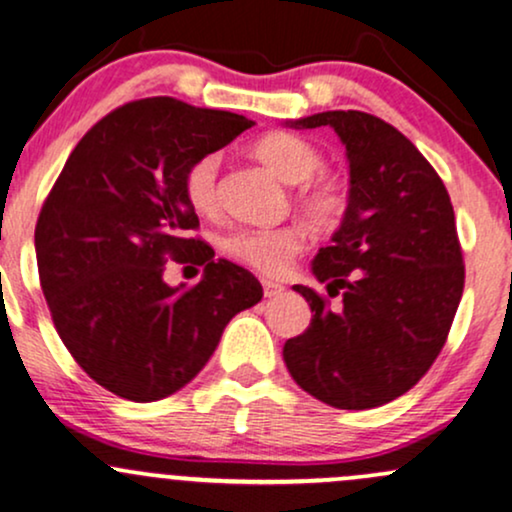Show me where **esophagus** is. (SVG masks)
Listing matches in <instances>:
<instances>
[{
  "label": "esophagus",
  "instance_id": "obj_1",
  "mask_svg": "<svg viewBox=\"0 0 512 512\" xmlns=\"http://www.w3.org/2000/svg\"><path fill=\"white\" fill-rule=\"evenodd\" d=\"M262 288H264V298H276V295L283 293V283L279 281L262 279Z\"/></svg>",
  "mask_w": 512,
  "mask_h": 512
}]
</instances>
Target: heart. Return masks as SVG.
Returning <instances> with one entry per match:
<instances>
[{
    "label": "heart",
    "instance_id": "1",
    "mask_svg": "<svg viewBox=\"0 0 512 512\" xmlns=\"http://www.w3.org/2000/svg\"><path fill=\"white\" fill-rule=\"evenodd\" d=\"M252 152L272 169L281 181L303 183L298 202L307 219L319 229H331L348 209V186L341 176L319 171L322 152L315 143L288 131L262 135ZM219 157L205 155L195 159L183 174V193L188 205L200 214L217 209ZM305 248V231L300 226H276V229H236L221 238V250L236 262L248 264L264 276H279L300 250Z\"/></svg>",
    "mask_w": 512,
    "mask_h": 512
}]
</instances>
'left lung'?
<instances>
[{
  "label": "left lung",
  "instance_id": "1",
  "mask_svg": "<svg viewBox=\"0 0 512 512\" xmlns=\"http://www.w3.org/2000/svg\"><path fill=\"white\" fill-rule=\"evenodd\" d=\"M288 123L334 128L350 193L341 229L312 262L324 293L293 286L315 315L283 360L331 408H379L427 374L451 331L465 286L451 197L422 152L377 116L348 109Z\"/></svg>",
  "mask_w": 512,
  "mask_h": 512
}]
</instances>
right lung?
Instances as JSON below:
<instances>
[{"mask_svg": "<svg viewBox=\"0 0 512 512\" xmlns=\"http://www.w3.org/2000/svg\"><path fill=\"white\" fill-rule=\"evenodd\" d=\"M255 126L174 97L128 102L97 121L66 159L35 226L40 286L73 360L116 396L152 403L207 365L226 324L262 300L260 281L214 260L183 193L195 159ZM200 263L171 289L163 262Z\"/></svg>", "mask_w": 512, "mask_h": 512, "instance_id": "add662e5", "label": "right lung"}]
</instances>
